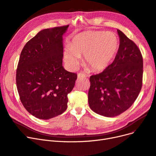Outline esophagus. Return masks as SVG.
Here are the masks:
<instances>
[{
	"instance_id": "1",
	"label": "esophagus",
	"mask_w": 156,
	"mask_h": 156,
	"mask_svg": "<svg viewBox=\"0 0 156 156\" xmlns=\"http://www.w3.org/2000/svg\"><path fill=\"white\" fill-rule=\"evenodd\" d=\"M87 75H86L85 74H84V73H78V78H86L87 77Z\"/></svg>"
}]
</instances>
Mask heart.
<instances>
[{"mask_svg": "<svg viewBox=\"0 0 156 156\" xmlns=\"http://www.w3.org/2000/svg\"><path fill=\"white\" fill-rule=\"evenodd\" d=\"M118 36L112 32L89 31L79 34L66 49L63 58L69 69L78 67L80 56L84 55L85 64L96 72L104 71L111 64L119 49Z\"/></svg>", "mask_w": 156, "mask_h": 156, "instance_id": "1", "label": "heart"}]
</instances>
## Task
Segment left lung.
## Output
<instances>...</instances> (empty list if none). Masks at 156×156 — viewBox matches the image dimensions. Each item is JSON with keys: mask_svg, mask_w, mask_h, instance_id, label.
<instances>
[{"mask_svg": "<svg viewBox=\"0 0 156 156\" xmlns=\"http://www.w3.org/2000/svg\"><path fill=\"white\" fill-rule=\"evenodd\" d=\"M119 46L114 62L102 73L90 77V109L115 117L133 104L142 87L143 57L136 44L119 30Z\"/></svg>", "mask_w": 156, "mask_h": 156, "instance_id": "left-lung-1", "label": "left lung"}]
</instances>
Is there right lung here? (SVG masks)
I'll return each mask as SVG.
<instances>
[{"instance_id": "obj_1", "label": "right lung", "mask_w": 156, "mask_h": 156, "mask_svg": "<svg viewBox=\"0 0 156 156\" xmlns=\"http://www.w3.org/2000/svg\"><path fill=\"white\" fill-rule=\"evenodd\" d=\"M69 26L38 32L23 48L16 69V87L24 108L34 117L49 119L64 112L67 94L77 74L62 66L63 35Z\"/></svg>"}]
</instances>
